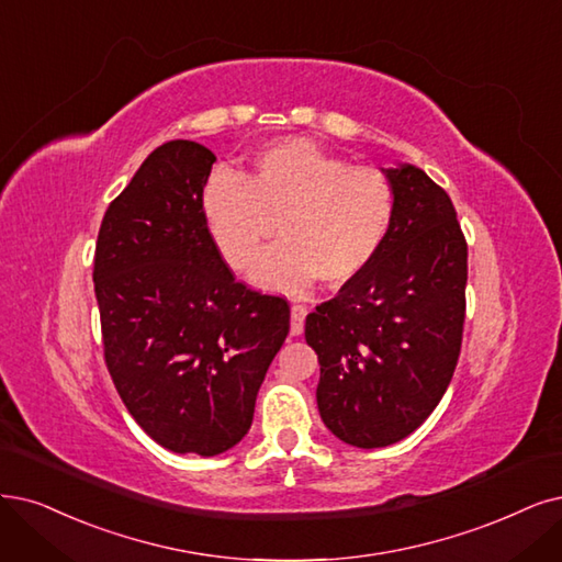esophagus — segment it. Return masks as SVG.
Here are the masks:
<instances>
[{"instance_id": "obj_1", "label": "esophagus", "mask_w": 562, "mask_h": 562, "mask_svg": "<svg viewBox=\"0 0 562 562\" xmlns=\"http://www.w3.org/2000/svg\"><path fill=\"white\" fill-rule=\"evenodd\" d=\"M305 315H307V310L303 305H292V326H289V330H292V336H301L303 334Z\"/></svg>"}]
</instances>
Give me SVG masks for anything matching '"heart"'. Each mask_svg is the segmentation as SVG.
<instances>
[{
	"label": "heart",
	"instance_id": "heart-1",
	"mask_svg": "<svg viewBox=\"0 0 562 562\" xmlns=\"http://www.w3.org/2000/svg\"><path fill=\"white\" fill-rule=\"evenodd\" d=\"M396 205L384 171L307 138L263 145L238 178L215 173L201 194L205 234L236 273L255 263L278 224L282 243L259 259L252 282L280 292H301L315 278L355 282L382 252Z\"/></svg>",
	"mask_w": 562,
	"mask_h": 562
}]
</instances>
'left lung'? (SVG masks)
<instances>
[{
	"instance_id": "8db88e82",
	"label": "left lung",
	"mask_w": 562,
	"mask_h": 562,
	"mask_svg": "<svg viewBox=\"0 0 562 562\" xmlns=\"http://www.w3.org/2000/svg\"><path fill=\"white\" fill-rule=\"evenodd\" d=\"M386 176L398 205L382 252L305 319L322 422L361 449L398 442L430 417L465 324L468 243L449 194L414 166Z\"/></svg>"
}]
</instances>
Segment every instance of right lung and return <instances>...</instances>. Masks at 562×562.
Listing matches in <instances>:
<instances>
[{
    "instance_id": "right-lung-1",
    "label": "right lung",
    "mask_w": 562,
    "mask_h": 562,
    "mask_svg": "<svg viewBox=\"0 0 562 562\" xmlns=\"http://www.w3.org/2000/svg\"><path fill=\"white\" fill-rule=\"evenodd\" d=\"M215 155L155 148L111 201L94 247L103 361L124 407L164 449L217 456L252 426L289 334V303L238 282L205 234Z\"/></svg>"
}]
</instances>
